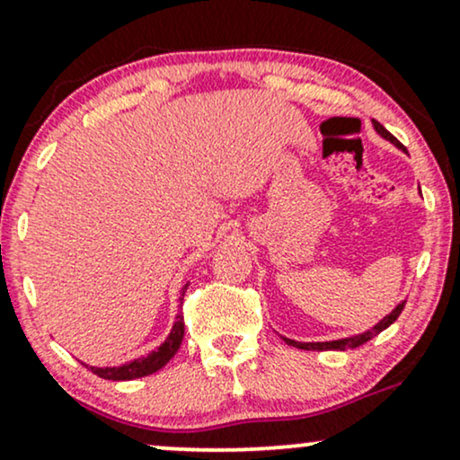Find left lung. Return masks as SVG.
I'll list each match as a JSON object with an SVG mask.
<instances>
[{"mask_svg":"<svg viewBox=\"0 0 460 460\" xmlns=\"http://www.w3.org/2000/svg\"><path fill=\"white\" fill-rule=\"evenodd\" d=\"M372 125H374V129H376L378 136H383L385 140H389V142H392V145L398 146V149L404 151V146L400 145V142L395 140L394 136L389 134V131L385 129L381 123H378V120H372ZM404 153H406V151H404ZM404 303H406V300H402V303L395 305V309L392 311V314H387L381 322H378V324H374L372 329L366 331V332H358V335L344 337V340H332V341H294V340H288V337H283V341H285V344H288V346L300 348V350H346V348H358L361 344H366V341L372 340V337H376L378 332H383L385 329H387V326H392L394 322L398 320V315L402 314Z\"/></svg>","mask_w":460,"mask_h":460,"instance_id":"obj_1","label":"left lung"}]
</instances>
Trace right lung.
Wrapping results in <instances>:
<instances>
[{
    "instance_id": "obj_1",
    "label": "right lung",
    "mask_w": 460,
    "mask_h": 460,
    "mask_svg": "<svg viewBox=\"0 0 460 460\" xmlns=\"http://www.w3.org/2000/svg\"><path fill=\"white\" fill-rule=\"evenodd\" d=\"M186 289H188V283H186V288H183L181 298H179L181 303H183V294H186ZM183 329H186V324H183V315L177 314L175 324H172V329H171V335L164 340V344L157 348V350L149 352L146 357L134 358V361L125 363V366H119V367H94V366H86V367H91L93 374L105 378V381H134V378L149 376V374L162 369L172 357H175L179 346H181Z\"/></svg>"
}]
</instances>
